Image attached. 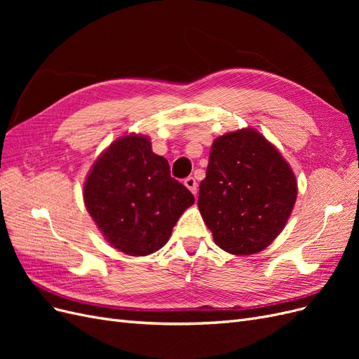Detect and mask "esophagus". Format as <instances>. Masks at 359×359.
<instances>
[{
    "label": "esophagus",
    "mask_w": 359,
    "mask_h": 359,
    "mask_svg": "<svg viewBox=\"0 0 359 359\" xmlns=\"http://www.w3.org/2000/svg\"><path fill=\"white\" fill-rule=\"evenodd\" d=\"M184 184H186V187L194 194V196H196V193H198V182H196V180H194L193 177H189V178L184 180Z\"/></svg>",
    "instance_id": "34e87169"
}]
</instances>
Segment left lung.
<instances>
[{
    "instance_id": "left-lung-1",
    "label": "left lung",
    "mask_w": 359,
    "mask_h": 359,
    "mask_svg": "<svg viewBox=\"0 0 359 359\" xmlns=\"http://www.w3.org/2000/svg\"><path fill=\"white\" fill-rule=\"evenodd\" d=\"M297 180L274 145L253 128L214 140L198 206L224 252H262L283 227L297 201Z\"/></svg>"
}]
</instances>
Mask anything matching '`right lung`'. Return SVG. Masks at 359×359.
Wrapping results in <instances>:
<instances>
[{"label":"right lung","mask_w":359,"mask_h":359,"mask_svg":"<svg viewBox=\"0 0 359 359\" xmlns=\"http://www.w3.org/2000/svg\"><path fill=\"white\" fill-rule=\"evenodd\" d=\"M83 201L107 243L126 255L147 256L168 243L194 196L170 177L168 160L153 153L149 137L128 135L95 160Z\"/></svg>","instance_id":"obj_1"}]
</instances>
